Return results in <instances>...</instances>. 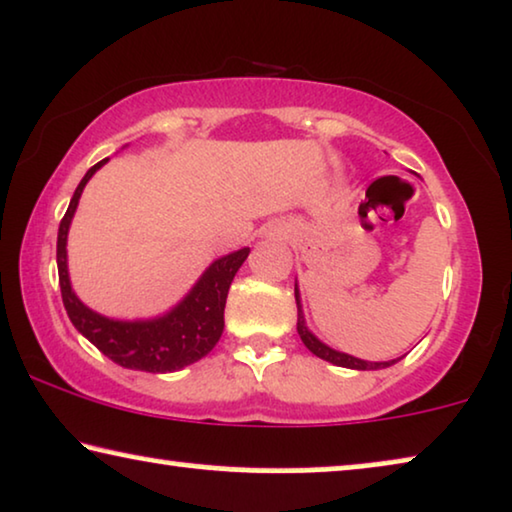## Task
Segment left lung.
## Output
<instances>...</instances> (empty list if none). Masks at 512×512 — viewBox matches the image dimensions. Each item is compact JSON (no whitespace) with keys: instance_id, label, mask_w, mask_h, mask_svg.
Wrapping results in <instances>:
<instances>
[{"instance_id":"1","label":"left lung","mask_w":512,"mask_h":512,"mask_svg":"<svg viewBox=\"0 0 512 512\" xmlns=\"http://www.w3.org/2000/svg\"><path fill=\"white\" fill-rule=\"evenodd\" d=\"M296 305H298V335L300 340L305 342V347L310 349V352L314 356H319V359L324 361H331L335 363V366H342V368H354V370H377V368H387L391 366V363H396L398 359L394 361H382V363H373V361H363V359H354V356L349 354H342V352H335V349L326 347L324 342H319L314 335L307 331L305 326V319H303V310H300V300H298V289H296Z\"/></svg>"}]
</instances>
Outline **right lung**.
Here are the masks:
<instances>
[{
	"mask_svg": "<svg viewBox=\"0 0 512 512\" xmlns=\"http://www.w3.org/2000/svg\"><path fill=\"white\" fill-rule=\"evenodd\" d=\"M107 163V158L90 167L81 184L76 186L65 216L58 230V277L65 310L72 319L76 331L93 342L104 356L118 366L130 370H146V373H174V370L191 366L202 356L212 352L223 333V310L230 282L235 272L247 261L249 249L244 247L235 254H228L214 261L198 279L193 291L167 312L165 317L149 321H116L88 310L74 296L67 272V233L72 216L79 205L83 186L88 179Z\"/></svg>",
	"mask_w": 512,
	"mask_h": 512,
	"instance_id": "add662e5",
	"label": "right lung"
}]
</instances>
